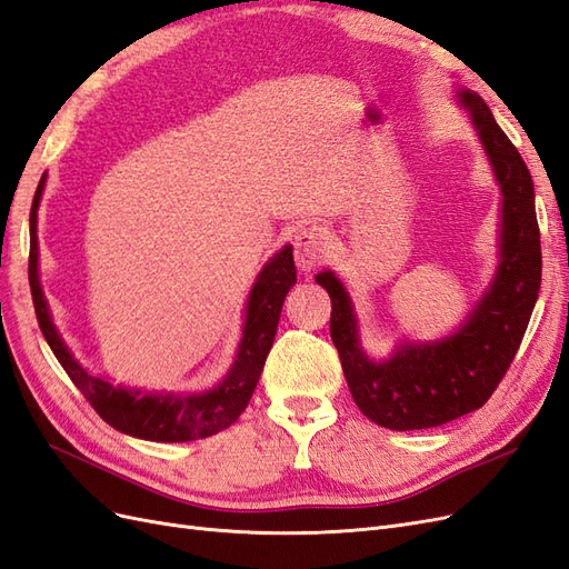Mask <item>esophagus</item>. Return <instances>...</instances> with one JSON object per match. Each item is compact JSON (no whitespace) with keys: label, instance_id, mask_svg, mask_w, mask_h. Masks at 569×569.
<instances>
[{"label":"esophagus","instance_id":"1","mask_svg":"<svg viewBox=\"0 0 569 569\" xmlns=\"http://www.w3.org/2000/svg\"><path fill=\"white\" fill-rule=\"evenodd\" d=\"M330 256V237L320 226H303L295 237V258L301 270H313Z\"/></svg>","mask_w":569,"mask_h":569}]
</instances>
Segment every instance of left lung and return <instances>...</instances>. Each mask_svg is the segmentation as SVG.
Here are the masks:
<instances>
[{
	"label": "left lung",
	"instance_id": "obj_1",
	"mask_svg": "<svg viewBox=\"0 0 569 569\" xmlns=\"http://www.w3.org/2000/svg\"><path fill=\"white\" fill-rule=\"evenodd\" d=\"M460 101L503 192L501 266L470 318L449 339L401 343L389 360L377 363L358 347L347 289L332 272L316 278L332 299L330 335L356 406L375 425L396 432L439 427L485 406L520 349L541 287V237L529 170L485 99L462 90Z\"/></svg>",
	"mask_w": 569,
	"mask_h": 569
}]
</instances>
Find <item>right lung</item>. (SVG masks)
<instances>
[{
	"label": "right lung",
	"mask_w": 569,
	"mask_h": 569,
	"mask_svg": "<svg viewBox=\"0 0 569 569\" xmlns=\"http://www.w3.org/2000/svg\"><path fill=\"white\" fill-rule=\"evenodd\" d=\"M44 189V176L38 184L36 199L30 209V258H28V280L30 295L36 303L40 330L54 351L57 360L84 399L99 412V418L113 429L130 437L147 441H192L206 439L220 429L230 427L242 410L249 406L251 393L263 372L268 351L272 347L274 332L282 313L287 291L297 284V268L291 247H284L272 261L261 270L251 289L247 306L244 339L239 343V353L232 370L226 375L216 389L206 393L170 396V393H140L123 387H113L101 377L90 375L78 360L68 353L63 341L51 325L47 301L38 280V206Z\"/></svg>",
	"instance_id": "add662e5"
}]
</instances>
